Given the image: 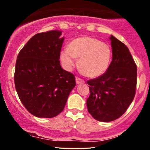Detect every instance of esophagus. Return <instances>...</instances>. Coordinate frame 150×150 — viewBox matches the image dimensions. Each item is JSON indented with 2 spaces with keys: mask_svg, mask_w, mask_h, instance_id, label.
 Masks as SVG:
<instances>
[{
  "mask_svg": "<svg viewBox=\"0 0 150 150\" xmlns=\"http://www.w3.org/2000/svg\"><path fill=\"white\" fill-rule=\"evenodd\" d=\"M75 80H76V83L77 85H79V84H83L84 82H85V81L82 80V79H81L78 77H75Z\"/></svg>",
  "mask_w": 150,
  "mask_h": 150,
  "instance_id": "1",
  "label": "esophagus"
}]
</instances>
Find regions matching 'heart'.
Masks as SVG:
<instances>
[{
	"mask_svg": "<svg viewBox=\"0 0 150 150\" xmlns=\"http://www.w3.org/2000/svg\"><path fill=\"white\" fill-rule=\"evenodd\" d=\"M111 56L112 52L108 44L89 37L74 39L68 49H63L61 54L62 63L68 70L76 65L75 58H80L79 68L89 77L103 75L109 66Z\"/></svg>",
	"mask_w": 150,
	"mask_h": 150,
	"instance_id": "b5f03b06",
	"label": "heart"
}]
</instances>
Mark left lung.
Masks as SVG:
<instances>
[{"mask_svg": "<svg viewBox=\"0 0 150 150\" xmlns=\"http://www.w3.org/2000/svg\"><path fill=\"white\" fill-rule=\"evenodd\" d=\"M112 61L107 70L97 78L87 82L89 97L88 112L94 119L110 122L126 111L135 95L137 65L128 48L111 35Z\"/></svg>", "mask_w": 150, "mask_h": 150, "instance_id": "obj_1", "label": "left lung"}]
</instances>
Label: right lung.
I'll return each instance as SVG.
<instances>
[{"label":"right lung","instance_id":"add662e5","mask_svg":"<svg viewBox=\"0 0 150 150\" xmlns=\"http://www.w3.org/2000/svg\"><path fill=\"white\" fill-rule=\"evenodd\" d=\"M61 35L58 30L35 34L17 57L15 89L27 111L39 118H53L62 112L76 85L75 75L61 66L64 41Z\"/></svg>","mask_w":150,"mask_h":150}]
</instances>
